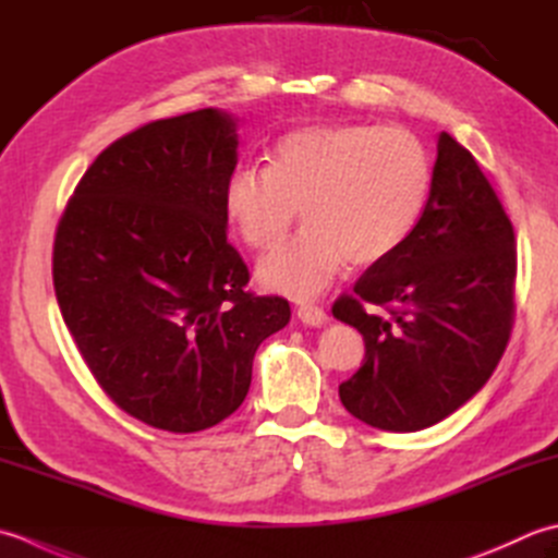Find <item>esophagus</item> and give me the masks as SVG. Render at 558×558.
Wrapping results in <instances>:
<instances>
[{
	"label": "esophagus",
	"mask_w": 558,
	"mask_h": 558,
	"mask_svg": "<svg viewBox=\"0 0 558 558\" xmlns=\"http://www.w3.org/2000/svg\"><path fill=\"white\" fill-rule=\"evenodd\" d=\"M299 320L311 327H323L327 323V313L313 303H303L299 305Z\"/></svg>",
	"instance_id": "obj_1"
}]
</instances>
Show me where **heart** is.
Masks as SVG:
<instances>
[{
  "label": "heart",
  "mask_w": 558,
  "mask_h": 558,
  "mask_svg": "<svg viewBox=\"0 0 558 558\" xmlns=\"http://www.w3.org/2000/svg\"><path fill=\"white\" fill-rule=\"evenodd\" d=\"M267 168L238 166L223 207L255 250L275 247L301 209L303 229L257 263L263 287L313 299L349 259L368 267L390 257L422 216L430 190L426 144L404 128L320 122L269 146Z\"/></svg>",
  "instance_id": "1"
}]
</instances>
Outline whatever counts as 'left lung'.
Listing matches in <instances>:
<instances>
[{
    "label": "left lung",
    "instance_id": "8db88e82",
    "mask_svg": "<svg viewBox=\"0 0 558 558\" xmlns=\"http://www.w3.org/2000/svg\"><path fill=\"white\" fill-rule=\"evenodd\" d=\"M515 233L474 156L438 134L426 207L390 257L371 265L332 315L366 342L339 385L351 416L422 430L472 400L501 361L513 325ZM366 302L389 311L366 314Z\"/></svg>",
    "mask_w": 558,
    "mask_h": 558
}]
</instances>
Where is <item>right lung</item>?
<instances>
[{
  "mask_svg": "<svg viewBox=\"0 0 558 558\" xmlns=\"http://www.w3.org/2000/svg\"><path fill=\"white\" fill-rule=\"evenodd\" d=\"M235 163L231 112L156 120L90 163L57 226L54 295L76 349L112 402L170 434L231 416L257 347L291 320L289 301L245 291L229 245Z\"/></svg>",
  "mask_w": 558,
  "mask_h": 558,
  "instance_id": "obj_1",
  "label": "right lung"
}]
</instances>
